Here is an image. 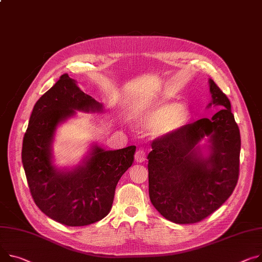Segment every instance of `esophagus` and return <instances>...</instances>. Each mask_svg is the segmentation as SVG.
<instances>
[{"instance_id": "1", "label": "esophagus", "mask_w": 262, "mask_h": 262, "mask_svg": "<svg viewBox=\"0 0 262 262\" xmlns=\"http://www.w3.org/2000/svg\"><path fill=\"white\" fill-rule=\"evenodd\" d=\"M146 158V155L145 151L143 149H138L135 154V161L138 163H142L145 161Z\"/></svg>"}]
</instances>
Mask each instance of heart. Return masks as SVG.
<instances>
[{
	"label": "heart",
	"mask_w": 262,
	"mask_h": 262,
	"mask_svg": "<svg viewBox=\"0 0 262 262\" xmlns=\"http://www.w3.org/2000/svg\"><path fill=\"white\" fill-rule=\"evenodd\" d=\"M190 118V110L176 102H160L145 110L139 120L142 126L155 128L156 136H169L182 128Z\"/></svg>",
	"instance_id": "obj_1"
}]
</instances>
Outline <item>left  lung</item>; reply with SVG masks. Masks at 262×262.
I'll return each mask as SVG.
<instances>
[{
	"label": "left lung",
	"instance_id": "8db88e82",
	"mask_svg": "<svg viewBox=\"0 0 262 262\" xmlns=\"http://www.w3.org/2000/svg\"><path fill=\"white\" fill-rule=\"evenodd\" d=\"M212 118L184 125L169 136L156 139L148 154L149 199L165 219L196 223L214 213L229 199L238 181L240 132L231 102L210 79ZM205 138L203 147L200 142Z\"/></svg>",
	"mask_w": 262,
	"mask_h": 262
}]
</instances>
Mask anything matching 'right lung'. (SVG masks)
<instances>
[{"instance_id": "add662e5", "label": "right lung", "mask_w": 262, "mask_h": 262, "mask_svg": "<svg viewBox=\"0 0 262 262\" xmlns=\"http://www.w3.org/2000/svg\"><path fill=\"white\" fill-rule=\"evenodd\" d=\"M77 111L100 113L103 104L64 74L34 104L22 147L34 203L46 216L68 226L95 223L111 212L117 183L132 166L136 151L135 145L105 150L93 144L77 166L57 167L52 155L57 128Z\"/></svg>"}]
</instances>
